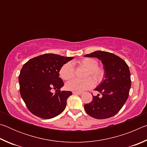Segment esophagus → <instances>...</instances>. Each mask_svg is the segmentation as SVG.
<instances>
[{"label": "esophagus", "instance_id": "esophagus-1", "mask_svg": "<svg viewBox=\"0 0 147 147\" xmlns=\"http://www.w3.org/2000/svg\"><path fill=\"white\" fill-rule=\"evenodd\" d=\"M73 93L74 94H82V92H77V91H73Z\"/></svg>", "mask_w": 147, "mask_h": 147}]
</instances>
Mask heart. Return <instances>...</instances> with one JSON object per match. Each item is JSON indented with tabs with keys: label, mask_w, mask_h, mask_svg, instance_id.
Returning a JSON list of instances; mask_svg holds the SVG:
<instances>
[{
	"label": "heart",
	"mask_w": 147,
	"mask_h": 147,
	"mask_svg": "<svg viewBox=\"0 0 147 147\" xmlns=\"http://www.w3.org/2000/svg\"><path fill=\"white\" fill-rule=\"evenodd\" d=\"M80 65L83 66L88 69L86 77L91 76L96 82H100L103 78V69L98 67V61L94 58H84L78 62ZM59 76L64 80H68L73 78L74 76V69L73 64L71 62H67L62 65L59 69ZM94 85L93 79L88 78L85 80L73 79L67 82L65 87L68 90L81 92L91 89Z\"/></svg>",
	"instance_id": "1"
}]
</instances>
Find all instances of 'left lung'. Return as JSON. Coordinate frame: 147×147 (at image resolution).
<instances>
[{
    "instance_id": "obj_1",
    "label": "left lung",
    "mask_w": 147,
    "mask_h": 147,
    "mask_svg": "<svg viewBox=\"0 0 147 147\" xmlns=\"http://www.w3.org/2000/svg\"><path fill=\"white\" fill-rule=\"evenodd\" d=\"M84 57L96 58L103 64L104 78L94 89L102 94L93 96V100L84 105L86 113L92 117L104 119L117 113L127 100L131 88L128 65L120 57L105 51H97Z\"/></svg>"
}]
</instances>
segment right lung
I'll list each match as a JSON object with an SVG mask.
<instances>
[{"label": "right lung", "mask_w": 147, "mask_h": 147, "mask_svg": "<svg viewBox=\"0 0 147 147\" xmlns=\"http://www.w3.org/2000/svg\"><path fill=\"white\" fill-rule=\"evenodd\" d=\"M54 54H45L30 59L19 76L20 93L32 113L42 119H51L64 111L71 91H60L63 82L59 77L63 65L73 59ZM53 88L59 91L51 93Z\"/></svg>", "instance_id": "1"}]
</instances>
